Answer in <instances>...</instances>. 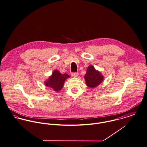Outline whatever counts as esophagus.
<instances>
[{"mask_svg":"<svg viewBox=\"0 0 147 147\" xmlns=\"http://www.w3.org/2000/svg\"><path fill=\"white\" fill-rule=\"evenodd\" d=\"M79 75L78 72H72L71 73V76L73 77H77Z\"/></svg>","mask_w":147,"mask_h":147,"instance_id":"34e87169","label":"esophagus"}]
</instances>
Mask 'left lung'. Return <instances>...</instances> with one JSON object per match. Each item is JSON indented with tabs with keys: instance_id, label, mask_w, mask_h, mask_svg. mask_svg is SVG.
Listing matches in <instances>:
<instances>
[{
	"instance_id": "8db88e82",
	"label": "left lung",
	"mask_w": 147,
	"mask_h": 147,
	"mask_svg": "<svg viewBox=\"0 0 147 147\" xmlns=\"http://www.w3.org/2000/svg\"><path fill=\"white\" fill-rule=\"evenodd\" d=\"M84 78L87 86L90 88H95L103 80V77L101 74L97 71L93 66H90L88 68Z\"/></svg>"
}]
</instances>
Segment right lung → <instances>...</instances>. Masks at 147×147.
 I'll return each mask as SVG.
<instances>
[{"label": "right lung", "instance_id": "add662e5", "mask_svg": "<svg viewBox=\"0 0 147 147\" xmlns=\"http://www.w3.org/2000/svg\"><path fill=\"white\" fill-rule=\"evenodd\" d=\"M68 78H69L68 75L66 74H62L59 71L55 70L45 84L47 86L53 89L54 91L59 92L63 88L65 81Z\"/></svg>", "mask_w": 147, "mask_h": 147}]
</instances>
